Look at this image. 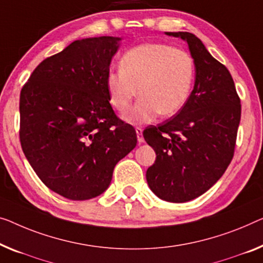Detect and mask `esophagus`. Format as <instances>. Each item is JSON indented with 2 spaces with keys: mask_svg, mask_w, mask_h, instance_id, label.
<instances>
[{
  "mask_svg": "<svg viewBox=\"0 0 263 263\" xmlns=\"http://www.w3.org/2000/svg\"><path fill=\"white\" fill-rule=\"evenodd\" d=\"M136 132H137V139H138V143H143L144 142L143 130L140 127H136Z\"/></svg>",
  "mask_w": 263,
  "mask_h": 263,
  "instance_id": "1",
  "label": "esophagus"
}]
</instances>
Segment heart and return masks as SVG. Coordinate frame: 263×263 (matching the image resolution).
Here are the masks:
<instances>
[{
  "mask_svg": "<svg viewBox=\"0 0 263 263\" xmlns=\"http://www.w3.org/2000/svg\"><path fill=\"white\" fill-rule=\"evenodd\" d=\"M119 69L106 77L108 100L113 108L125 112L138 89L139 100L124 116L130 124L151 123L158 113L171 117L181 111L196 74L193 57L165 44L133 47L121 57Z\"/></svg>",
  "mask_w": 263,
  "mask_h": 263,
  "instance_id": "obj_1",
  "label": "heart"
}]
</instances>
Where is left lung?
Returning <instances> with one entry per match:
<instances>
[{"instance_id":"1","label":"left lung","mask_w":263,"mask_h":263,"mask_svg":"<svg viewBox=\"0 0 263 263\" xmlns=\"http://www.w3.org/2000/svg\"><path fill=\"white\" fill-rule=\"evenodd\" d=\"M166 34L187 42L196 80L177 115L143 132L157 155L146 171V181L159 198L182 203L204 194L229 166L236 146L241 100L232 74L196 35Z\"/></svg>"}]
</instances>
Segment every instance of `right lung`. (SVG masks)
<instances>
[{
    "label": "right lung",
    "instance_id": "1",
    "mask_svg": "<svg viewBox=\"0 0 263 263\" xmlns=\"http://www.w3.org/2000/svg\"><path fill=\"white\" fill-rule=\"evenodd\" d=\"M119 37L77 40L45 59L20 94V143L47 187L74 201L107 189L136 147L135 127L109 104L106 77Z\"/></svg>",
    "mask_w": 263,
    "mask_h": 263
}]
</instances>
